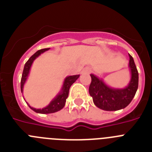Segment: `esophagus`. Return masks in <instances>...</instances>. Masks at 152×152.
<instances>
[{"label":"esophagus","mask_w":152,"mask_h":152,"mask_svg":"<svg viewBox=\"0 0 152 152\" xmlns=\"http://www.w3.org/2000/svg\"><path fill=\"white\" fill-rule=\"evenodd\" d=\"M91 68H89V67H87V68H84V70L82 71V73L83 74H87V73H90L91 72Z\"/></svg>","instance_id":"esophagus-1"}]
</instances>
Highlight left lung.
Listing matches in <instances>:
<instances>
[{"instance_id":"1","label":"left lung","mask_w":152,"mask_h":152,"mask_svg":"<svg viewBox=\"0 0 152 152\" xmlns=\"http://www.w3.org/2000/svg\"><path fill=\"white\" fill-rule=\"evenodd\" d=\"M129 68L131 79L125 88H113L103 82L96 75L91 74L89 94L96 107L106 111H116L126 108L131 103L139 86V73L133 58L129 54Z\"/></svg>"}]
</instances>
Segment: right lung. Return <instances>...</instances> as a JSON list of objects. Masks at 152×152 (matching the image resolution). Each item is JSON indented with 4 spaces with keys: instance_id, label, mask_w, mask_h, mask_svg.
<instances>
[{
    "instance_id": "obj_1",
    "label": "right lung",
    "mask_w": 152,
    "mask_h": 152,
    "mask_svg": "<svg viewBox=\"0 0 152 152\" xmlns=\"http://www.w3.org/2000/svg\"><path fill=\"white\" fill-rule=\"evenodd\" d=\"M49 49H40V50L37 51V52L33 54V56H31L29 58L27 61L26 62L25 65H24L23 72L22 77H21V83H20V89L21 92L23 93V86L24 84L26 83V80L28 77V75L29 73V70H30L32 64H33V61L36 59V58L39 57L42 53L45 52V51L49 50ZM80 77V75H72V76H68L65 77L63 83L62 88H61L60 92L56 95V97L49 103L48 106L42 109H36L33 107H31L28 104L30 109H32L33 111L38 113H42V114H47V113H56L58 111L61 110V109L64 107L65 105V102H66V99L68 96V93H69V89L71 88V86L75 82V80H77L78 77Z\"/></svg>"
}]
</instances>
